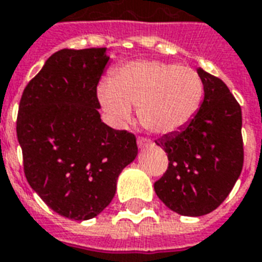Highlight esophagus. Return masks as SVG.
Returning <instances> with one entry per match:
<instances>
[{"label":"esophagus","mask_w":262,"mask_h":262,"mask_svg":"<svg viewBox=\"0 0 262 262\" xmlns=\"http://www.w3.org/2000/svg\"><path fill=\"white\" fill-rule=\"evenodd\" d=\"M138 146H139V149H146V147L151 146V141L147 138H138Z\"/></svg>","instance_id":"obj_1"}]
</instances>
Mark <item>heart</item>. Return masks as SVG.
Listing matches in <instances>:
<instances>
[{
	"label": "heart",
	"instance_id": "obj_1",
	"mask_svg": "<svg viewBox=\"0 0 262 262\" xmlns=\"http://www.w3.org/2000/svg\"><path fill=\"white\" fill-rule=\"evenodd\" d=\"M202 93L195 71L156 60L128 62L98 87L99 102L115 124H128L138 108L141 124L160 135L183 129L195 116Z\"/></svg>",
	"mask_w": 262,
	"mask_h": 262
}]
</instances>
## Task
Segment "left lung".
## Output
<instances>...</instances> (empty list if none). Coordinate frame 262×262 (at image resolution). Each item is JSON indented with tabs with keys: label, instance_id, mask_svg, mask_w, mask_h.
Instances as JSON below:
<instances>
[{
	"label": "left lung",
	"instance_id": "1",
	"mask_svg": "<svg viewBox=\"0 0 262 262\" xmlns=\"http://www.w3.org/2000/svg\"><path fill=\"white\" fill-rule=\"evenodd\" d=\"M204 101L183 129L156 143L165 150L167 172L154 191L182 216H204L220 206L243 167L242 111L222 79L196 68Z\"/></svg>",
	"mask_w": 262,
	"mask_h": 262
}]
</instances>
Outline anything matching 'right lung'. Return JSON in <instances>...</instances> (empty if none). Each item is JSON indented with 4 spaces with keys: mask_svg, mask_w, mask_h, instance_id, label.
<instances>
[{
    "mask_svg": "<svg viewBox=\"0 0 262 262\" xmlns=\"http://www.w3.org/2000/svg\"><path fill=\"white\" fill-rule=\"evenodd\" d=\"M108 61L106 48L58 50L20 99L16 131L27 182L71 220L98 216L138 154L134 134L101 120L97 86Z\"/></svg>",
    "mask_w": 262,
    "mask_h": 262,
    "instance_id": "obj_1",
    "label": "right lung"
}]
</instances>
